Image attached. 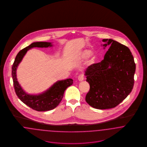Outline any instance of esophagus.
Masks as SVG:
<instances>
[{
  "label": "esophagus",
  "instance_id": "34e87169",
  "mask_svg": "<svg viewBox=\"0 0 147 147\" xmlns=\"http://www.w3.org/2000/svg\"><path fill=\"white\" fill-rule=\"evenodd\" d=\"M77 78L79 82H82L84 79V78L82 75H79L78 77H77Z\"/></svg>",
  "mask_w": 147,
  "mask_h": 147
}]
</instances>
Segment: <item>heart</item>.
Segmentation results:
<instances>
[{"label":"heart","mask_w":147,"mask_h":147,"mask_svg":"<svg viewBox=\"0 0 147 147\" xmlns=\"http://www.w3.org/2000/svg\"><path fill=\"white\" fill-rule=\"evenodd\" d=\"M89 57V62L91 64L94 63L96 59V56L92 52H90L89 50L84 49L81 51L78 55V57L80 59H84Z\"/></svg>","instance_id":"1"}]
</instances>
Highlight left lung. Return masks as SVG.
<instances>
[{"instance_id": "1", "label": "left lung", "mask_w": 147, "mask_h": 147, "mask_svg": "<svg viewBox=\"0 0 147 147\" xmlns=\"http://www.w3.org/2000/svg\"><path fill=\"white\" fill-rule=\"evenodd\" d=\"M104 49L110 45L104 59L85 71L90 90L85 100L97 109L116 107L130 94L134 85L136 64L129 49L112 39H103Z\"/></svg>"}]
</instances>
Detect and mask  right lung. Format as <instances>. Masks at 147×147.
<instances>
[{"mask_svg": "<svg viewBox=\"0 0 147 147\" xmlns=\"http://www.w3.org/2000/svg\"><path fill=\"white\" fill-rule=\"evenodd\" d=\"M53 46V45L51 42H33L18 53L12 66L11 74L15 91L18 97L23 103L38 111H49L56 108L62 100L64 91L73 83V79L69 78L58 80L42 93L30 94L24 90L18 82L16 70L19 64L21 63L24 57L28 50L34 47L47 48Z\"/></svg>", "mask_w": 147, "mask_h": 147, "instance_id": "1", "label": "right lung"}]
</instances>
